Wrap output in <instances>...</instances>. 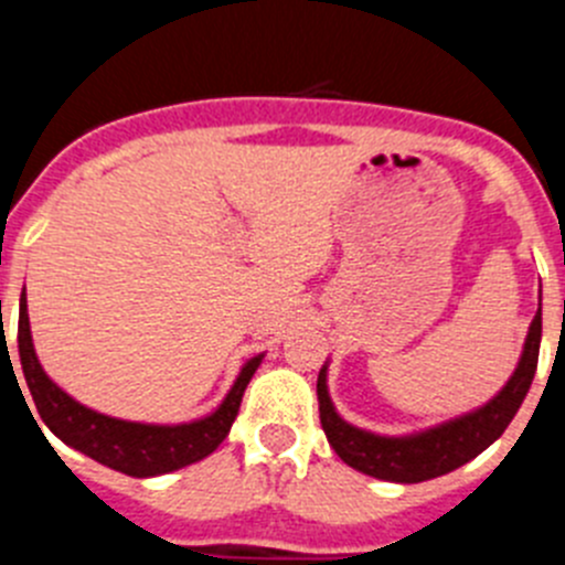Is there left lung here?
<instances>
[{"mask_svg":"<svg viewBox=\"0 0 565 565\" xmlns=\"http://www.w3.org/2000/svg\"><path fill=\"white\" fill-rule=\"evenodd\" d=\"M537 352H541V309L532 318L530 334L523 343L521 363L504 391L490 399L484 408L445 422L439 428L414 436H377L360 430L334 414V405L327 391V369L318 374V405L320 425L327 434L334 454L354 470L374 476L383 481H399V484H419V481L436 479L456 467L467 465L470 459L487 450L498 436L504 434L512 416L521 408L523 396L530 391L532 377L537 369Z\"/></svg>","mask_w":565,"mask_h":565,"instance_id":"left-lung-1","label":"left lung"}]
</instances>
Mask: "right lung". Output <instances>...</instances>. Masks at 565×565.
<instances>
[{
	"label": "right lung",
	"instance_id": "obj_1",
	"mask_svg": "<svg viewBox=\"0 0 565 565\" xmlns=\"http://www.w3.org/2000/svg\"><path fill=\"white\" fill-rule=\"evenodd\" d=\"M19 358H22L24 380L33 394V403L39 408V416L44 419L50 430L61 441L73 445L75 450L86 454L89 459L111 467V470L126 472V476H160V472L180 470L185 465L205 459L222 445L231 425L238 414L242 396H245L247 383L256 374L262 358H253L242 369L236 385L225 396L216 414L207 419L191 422V425H177V428H162V425H137V422L111 419V416L95 414L84 408L67 396L53 380L47 377L35 360L33 340H30V320H28V301L19 303ZM17 377V374H13ZM22 391V388H19Z\"/></svg>",
	"mask_w": 565,
	"mask_h": 565
}]
</instances>
